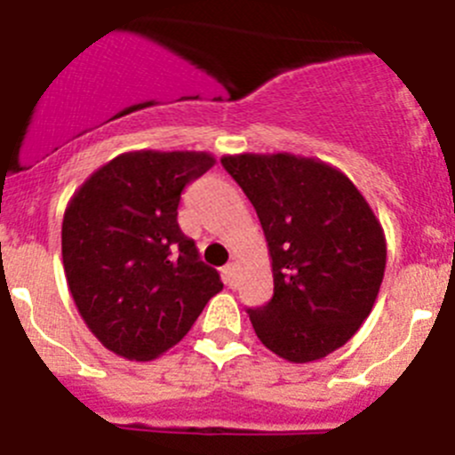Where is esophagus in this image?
Here are the masks:
<instances>
[{"label":"esophagus","instance_id":"obj_1","mask_svg":"<svg viewBox=\"0 0 455 455\" xmlns=\"http://www.w3.org/2000/svg\"><path fill=\"white\" fill-rule=\"evenodd\" d=\"M223 278H226V285L228 287H234L236 285V265H226V269H223Z\"/></svg>","mask_w":455,"mask_h":455}]
</instances>
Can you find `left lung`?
<instances>
[{"label":"left lung","mask_w":455,"mask_h":455,"mask_svg":"<svg viewBox=\"0 0 455 455\" xmlns=\"http://www.w3.org/2000/svg\"><path fill=\"white\" fill-rule=\"evenodd\" d=\"M267 241L274 296L250 309L260 343L290 363L321 361L370 316L387 263L380 221L352 179L314 156L226 155Z\"/></svg>","instance_id":"1"}]
</instances>
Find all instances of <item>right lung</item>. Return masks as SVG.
I'll use <instances>...</instances> for the list:
<instances>
[{"instance_id":"right-lung-1","label":"right lung","mask_w":455,"mask_h":455,"mask_svg":"<svg viewBox=\"0 0 455 455\" xmlns=\"http://www.w3.org/2000/svg\"><path fill=\"white\" fill-rule=\"evenodd\" d=\"M210 152L134 150L94 170L61 223V259L79 316L106 349L155 361L223 290L177 223L183 188Z\"/></svg>"}]
</instances>
